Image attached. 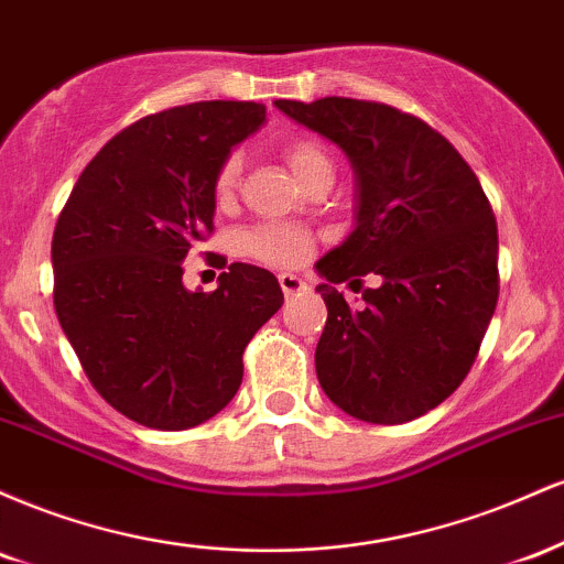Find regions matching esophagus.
<instances>
[{
	"instance_id": "1",
	"label": "esophagus",
	"mask_w": 564,
	"mask_h": 564,
	"mask_svg": "<svg viewBox=\"0 0 564 564\" xmlns=\"http://www.w3.org/2000/svg\"><path fill=\"white\" fill-rule=\"evenodd\" d=\"M278 283H281L283 294H286V296H294V294H302V291H307V283H304V278L294 275V273H281V275H278Z\"/></svg>"
}]
</instances>
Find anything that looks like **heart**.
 Instances as JSON below:
<instances>
[{"instance_id":"obj_1","label":"heart","mask_w":564,"mask_h":564,"mask_svg":"<svg viewBox=\"0 0 564 564\" xmlns=\"http://www.w3.org/2000/svg\"><path fill=\"white\" fill-rule=\"evenodd\" d=\"M286 156L289 170L294 172V177L304 183L310 174L321 170H332V161H328L326 151L313 140H291L283 151ZM238 172H241V159L230 156L219 166L217 172V198H230L236 191ZM246 251H249L254 260L268 262V264H296L304 260V254L310 251V236L296 225H283V223H268L260 228L249 230L243 238Z\"/></svg>"}]
</instances>
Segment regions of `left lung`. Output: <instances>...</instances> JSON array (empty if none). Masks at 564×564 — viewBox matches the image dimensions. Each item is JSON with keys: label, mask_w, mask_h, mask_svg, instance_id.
I'll return each mask as SVG.
<instances>
[{"label": "left lung", "mask_w": 564, "mask_h": 564, "mask_svg": "<svg viewBox=\"0 0 564 564\" xmlns=\"http://www.w3.org/2000/svg\"><path fill=\"white\" fill-rule=\"evenodd\" d=\"M355 172V228L315 270L328 307L315 347L323 392L368 424L424 416L462 384L498 302V228L480 180L443 134L381 102L275 100ZM373 272L367 307L333 286Z\"/></svg>", "instance_id": "left-lung-1"}]
</instances>
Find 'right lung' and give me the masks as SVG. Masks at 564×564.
Listing matches in <instances>:
<instances>
[{"instance_id":"obj_1","label":"right lung","mask_w":564,"mask_h":564,"mask_svg":"<svg viewBox=\"0 0 564 564\" xmlns=\"http://www.w3.org/2000/svg\"><path fill=\"white\" fill-rule=\"evenodd\" d=\"M264 124L262 102L204 100L134 121L79 174L53 236L55 313L84 373L127 419L180 432L230 403L243 349L278 313V278L232 262L191 291L217 172Z\"/></svg>"}]
</instances>
